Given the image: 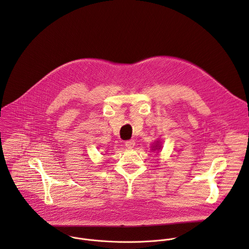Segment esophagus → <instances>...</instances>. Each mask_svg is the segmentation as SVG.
Instances as JSON below:
<instances>
[{
	"mask_svg": "<svg viewBox=\"0 0 249 249\" xmlns=\"http://www.w3.org/2000/svg\"><path fill=\"white\" fill-rule=\"evenodd\" d=\"M125 146H126L128 149H133L134 146H135V141H134V140L126 141V142H125Z\"/></svg>",
	"mask_w": 249,
	"mask_h": 249,
	"instance_id": "1",
	"label": "esophagus"
}]
</instances>
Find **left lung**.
Returning <instances> with one entry per match:
<instances>
[{"label":"left lung","mask_w":249,"mask_h":249,"mask_svg":"<svg viewBox=\"0 0 249 249\" xmlns=\"http://www.w3.org/2000/svg\"><path fill=\"white\" fill-rule=\"evenodd\" d=\"M152 150H154V151H159V150H160V141H157L156 143H155V145L153 146V149Z\"/></svg>","instance_id":"obj_1"}]
</instances>
